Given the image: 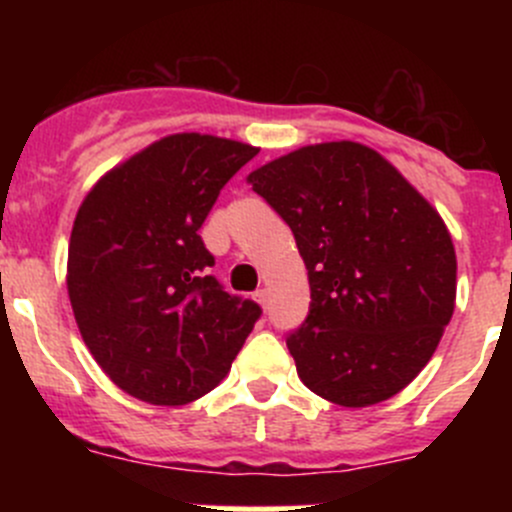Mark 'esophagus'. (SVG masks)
Instances as JSON below:
<instances>
[{
    "instance_id": "34e87169",
    "label": "esophagus",
    "mask_w": 512,
    "mask_h": 512,
    "mask_svg": "<svg viewBox=\"0 0 512 512\" xmlns=\"http://www.w3.org/2000/svg\"><path fill=\"white\" fill-rule=\"evenodd\" d=\"M255 299L262 304V307H265V304H267V289H257Z\"/></svg>"
}]
</instances>
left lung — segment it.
Returning <instances> with one entry per match:
<instances>
[{
	"mask_svg": "<svg viewBox=\"0 0 512 512\" xmlns=\"http://www.w3.org/2000/svg\"><path fill=\"white\" fill-rule=\"evenodd\" d=\"M292 227L312 302L287 337L309 391L347 409L399 394L456 307V250L438 210L374 148L304 146L247 175Z\"/></svg>",
	"mask_w": 512,
	"mask_h": 512,
	"instance_id": "obj_1",
	"label": "left lung"
}]
</instances>
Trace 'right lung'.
Here are the masks:
<instances>
[{
	"label": "right lung",
	"mask_w": 512,
	"mask_h": 512,
	"mask_svg": "<svg viewBox=\"0 0 512 512\" xmlns=\"http://www.w3.org/2000/svg\"><path fill=\"white\" fill-rule=\"evenodd\" d=\"M260 148L173 133L98 178L76 213L69 287L76 324L108 379L153 406L213 391L260 319L227 294L198 230Z\"/></svg>",
	"instance_id": "right-lung-1"
}]
</instances>
